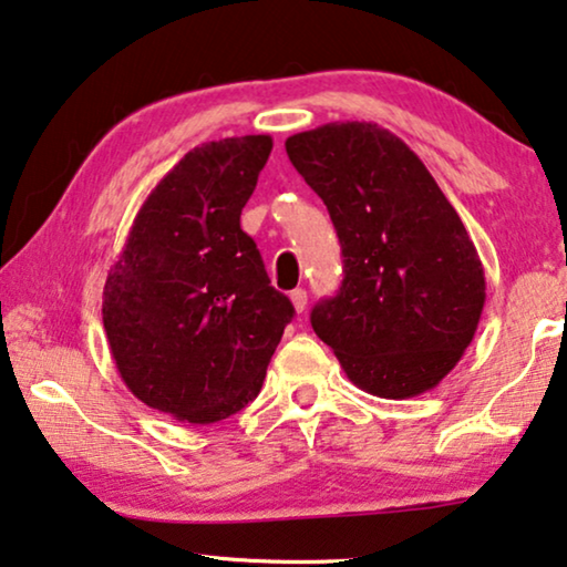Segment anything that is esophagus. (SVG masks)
Returning a JSON list of instances; mask_svg holds the SVG:
<instances>
[{
    "label": "esophagus",
    "instance_id": "esophagus-1",
    "mask_svg": "<svg viewBox=\"0 0 567 567\" xmlns=\"http://www.w3.org/2000/svg\"><path fill=\"white\" fill-rule=\"evenodd\" d=\"M291 303H293V309H297L299 315H301V311L307 309V291H303V289H293V291H291Z\"/></svg>",
    "mask_w": 567,
    "mask_h": 567
}]
</instances>
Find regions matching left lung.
Here are the masks:
<instances>
[{"instance_id":"obj_1","label":"left lung","mask_w":567,"mask_h":567,"mask_svg":"<svg viewBox=\"0 0 567 567\" xmlns=\"http://www.w3.org/2000/svg\"><path fill=\"white\" fill-rule=\"evenodd\" d=\"M327 204L342 286L311 309L317 338L373 396L412 399L457 365L486 301L463 219L424 163L375 122H330L286 141Z\"/></svg>"}]
</instances>
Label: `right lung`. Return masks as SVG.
Wrapping results in <instances>:
<instances>
[{"label": "right lung", "instance_id": "1", "mask_svg": "<svg viewBox=\"0 0 567 567\" xmlns=\"http://www.w3.org/2000/svg\"><path fill=\"white\" fill-rule=\"evenodd\" d=\"M270 147L245 135L188 151L106 276L102 319L122 381L178 422H223L256 399L293 317L240 227Z\"/></svg>", "mask_w": 567, "mask_h": 567}]
</instances>
